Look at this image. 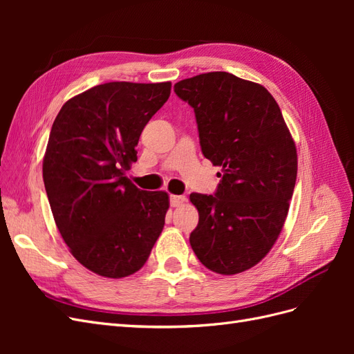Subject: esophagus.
<instances>
[{"label": "esophagus", "mask_w": 354, "mask_h": 354, "mask_svg": "<svg viewBox=\"0 0 354 354\" xmlns=\"http://www.w3.org/2000/svg\"><path fill=\"white\" fill-rule=\"evenodd\" d=\"M186 201H187L186 196H178V195H171V196H169L171 207H180V205H183V203H185Z\"/></svg>", "instance_id": "1"}]
</instances>
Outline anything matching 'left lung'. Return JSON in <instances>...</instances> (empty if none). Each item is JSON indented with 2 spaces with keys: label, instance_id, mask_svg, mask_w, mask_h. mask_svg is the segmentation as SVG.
Segmentation results:
<instances>
[{
  "label": "left lung",
  "instance_id": "8db88e82",
  "mask_svg": "<svg viewBox=\"0 0 354 354\" xmlns=\"http://www.w3.org/2000/svg\"><path fill=\"white\" fill-rule=\"evenodd\" d=\"M195 111L202 153L221 168L216 195L190 194L199 223L190 246L207 269L236 274L272 250L297 180V149L279 104L263 85L229 72L178 81Z\"/></svg>",
  "mask_w": 354,
  "mask_h": 354
}]
</instances>
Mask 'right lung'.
<instances>
[{
	"instance_id": "right-lung-1",
	"label": "right lung",
	"mask_w": 354,
	"mask_h": 354,
	"mask_svg": "<svg viewBox=\"0 0 354 354\" xmlns=\"http://www.w3.org/2000/svg\"><path fill=\"white\" fill-rule=\"evenodd\" d=\"M171 82H106L69 99L53 122L42 178L69 251L112 279L147 261L165 224L167 192H146L125 177L149 120Z\"/></svg>"
}]
</instances>
